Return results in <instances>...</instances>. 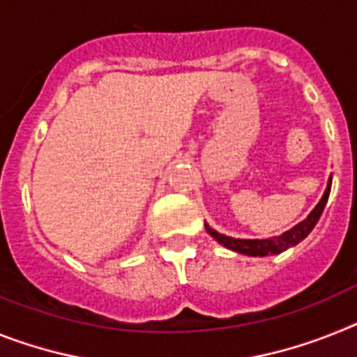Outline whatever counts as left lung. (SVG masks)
I'll return each mask as SVG.
<instances>
[{
  "label": "left lung",
  "mask_w": 357,
  "mask_h": 357,
  "mask_svg": "<svg viewBox=\"0 0 357 357\" xmlns=\"http://www.w3.org/2000/svg\"><path fill=\"white\" fill-rule=\"evenodd\" d=\"M331 183L333 179H328L327 190H325L324 197L320 199V203L316 204L314 210L307 215V219H303L302 222H298L296 226H293L291 230L284 231L278 237H271V238H234L228 237V235H222L219 231L212 230L208 225L206 226V231L215 238L217 243L222 244L228 250H234L237 253H243V255H250V257H264V255H277V253L286 252L287 248L296 246L300 241L307 237L309 234L312 231V228L316 226L318 219H320L321 212H324L325 204H327L328 194H331Z\"/></svg>",
  "instance_id": "left-lung-1"
}]
</instances>
